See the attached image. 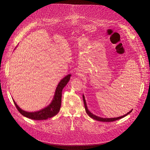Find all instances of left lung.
<instances>
[{"mask_svg": "<svg viewBox=\"0 0 150 150\" xmlns=\"http://www.w3.org/2000/svg\"><path fill=\"white\" fill-rule=\"evenodd\" d=\"M83 101H84V108H85V110H86V113H87V114L90 117H91L92 119H94V120H96L97 121H100V122H113V121H115V120H119L120 119H122V118L127 116V115H128L129 113H131L132 111V109L131 110V111L129 112H128L127 114H125L123 116H120V117H114V118H103V117H98V116H97L96 115H94L93 114H92V112H91L89 109L87 107V105H86V100H85V98H84V95H83Z\"/></svg>", "mask_w": 150, "mask_h": 150, "instance_id": "8db88e82", "label": "left lung"}]
</instances>
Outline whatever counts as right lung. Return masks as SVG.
Returning a JSON list of instances; mask_svg holds the SVG:
<instances>
[{
  "label": "right lung",
  "instance_id": "obj_1",
  "mask_svg": "<svg viewBox=\"0 0 150 150\" xmlns=\"http://www.w3.org/2000/svg\"><path fill=\"white\" fill-rule=\"evenodd\" d=\"M71 74H69L59 81L57 87L55 90L54 95L53 98V100L50 104L45 108L39 110L38 111L35 112H27L22 110L20 108L19 106L16 103L14 100L13 101L14 105L16 107L19 112L23 116H25L29 119L36 120H46L49 118H51L54 115H56L59 111L61 105V97H62V91L66 84L70 80Z\"/></svg>",
  "mask_w": 150,
  "mask_h": 150
}]
</instances>
